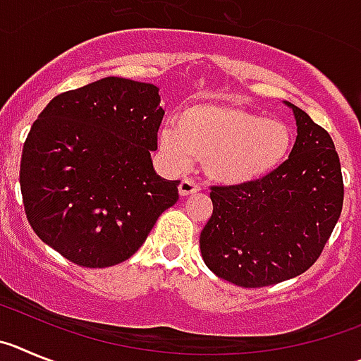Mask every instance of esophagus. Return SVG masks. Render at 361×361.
<instances>
[{"instance_id":"obj_1","label":"esophagus","mask_w":361,"mask_h":361,"mask_svg":"<svg viewBox=\"0 0 361 361\" xmlns=\"http://www.w3.org/2000/svg\"><path fill=\"white\" fill-rule=\"evenodd\" d=\"M178 190H180V196H188V194L200 192L201 187L196 183V181L190 180V178H185V180H181V183H180V187H178Z\"/></svg>"}]
</instances>
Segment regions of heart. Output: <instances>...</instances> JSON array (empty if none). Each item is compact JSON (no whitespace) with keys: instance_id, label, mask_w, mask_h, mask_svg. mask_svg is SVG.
I'll list each match as a JSON object with an SVG mask.
<instances>
[{"instance_id":"1","label":"heart","mask_w":361,"mask_h":361,"mask_svg":"<svg viewBox=\"0 0 361 361\" xmlns=\"http://www.w3.org/2000/svg\"><path fill=\"white\" fill-rule=\"evenodd\" d=\"M158 145L173 167L187 169L194 158L217 183L243 185L261 180L284 161L291 129L235 104L201 102L180 113L176 128H161Z\"/></svg>"}]
</instances>
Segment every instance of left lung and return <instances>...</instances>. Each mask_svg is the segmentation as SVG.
Masks as SVG:
<instances>
[{"instance_id": "8db88e82", "label": "left lung", "mask_w": 361, "mask_h": 361, "mask_svg": "<svg viewBox=\"0 0 361 361\" xmlns=\"http://www.w3.org/2000/svg\"><path fill=\"white\" fill-rule=\"evenodd\" d=\"M290 158L264 178L212 187L214 210L200 235L204 264L243 288L304 274L320 257L342 214L343 180L329 133L295 104Z\"/></svg>"}]
</instances>
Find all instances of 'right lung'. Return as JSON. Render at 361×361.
<instances>
[{"label": "right lung", "mask_w": 361, "mask_h": 361, "mask_svg": "<svg viewBox=\"0 0 361 361\" xmlns=\"http://www.w3.org/2000/svg\"><path fill=\"white\" fill-rule=\"evenodd\" d=\"M154 84L106 77L54 97L23 145L19 185L39 239L84 268L129 259L178 201L160 178Z\"/></svg>", "instance_id": "1"}]
</instances>
